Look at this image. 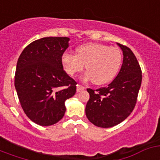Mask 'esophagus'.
<instances>
[{
  "instance_id": "1",
  "label": "esophagus",
  "mask_w": 160,
  "mask_h": 160,
  "mask_svg": "<svg viewBox=\"0 0 160 160\" xmlns=\"http://www.w3.org/2000/svg\"><path fill=\"white\" fill-rule=\"evenodd\" d=\"M84 89L85 87L83 86H82V85H77V92H80V91L83 90Z\"/></svg>"
}]
</instances>
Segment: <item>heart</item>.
Instances as JSON below:
<instances>
[{
  "label": "heart",
  "instance_id": "heart-1",
  "mask_svg": "<svg viewBox=\"0 0 160 160\" xmlns=\"http://www.w3.org/2000/svg\"><path fill=\"white\" fill-rule=\"evenodd\" d=\"M122 55L116 47L101 43H87L77 48V54L66 51L61 58L65 71L74 76L87 68L85 80L92 79L94 84L105 85L115 78L122 65Z\"/></svg>",
  "mask_w": 160,
  "mask_h": 160
}]
</instances>
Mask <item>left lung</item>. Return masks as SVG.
I'll list each match as a JSON object with an SVG mask.
<instances>
[{
	"label": "left lung",
	"mask_w": 160,
	"mask_h": 160,
	"mask_svg": "<svg viewBox=\"0 0 160 160\" xmlns=\"http://www.w3.org/2000/svg\"><path fill=\"white\" fill-rule=\"evenodd\" d=\"M123 54L122 67L107 87L87 89L90 99L86 115L91 123L102 128H112L129 116L135 107L142 82V71L131 49L117 43Z\"/></svg>",
	"instance_id": "1"
}]
</instances>
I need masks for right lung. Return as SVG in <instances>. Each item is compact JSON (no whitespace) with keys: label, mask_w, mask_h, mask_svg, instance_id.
Wrapping results in <instances>:
<instances>
[{"label":"right lung","mask_w":160,"mask_h":160,"mask_svg":"<svg viewBox=\"0 0 160 160\" xmlns=\"http://www.w3.org/2000/svg\"><path fill=\"white\" fill-rule=\"evenodd\" d=\"M70 38L49 37L24 49L17 63L14 85L28 118L40 126L57 123L66 112L65 102L76 93V82L63 70L61 58Z\"/></svg>","instance_id":"1"}]
</instances>
